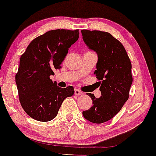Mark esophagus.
<instances>
[{"label": "esophagus", "mask_w": 156, "mask_h": 156, "mask_svg": "<svg viewBox=\"0 0 156 156\" xmlns=\"http://www.w3.org/2000/svg\"><path fill=\"white\" fill-rule=\"evenodd\" d=\"M75 95H83V92L81 90H78V89H75Z\"/></svg>", "instance_id": "1"}]
</instances>
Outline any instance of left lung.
<instances>
[{
	"mask_svg": "<svg viewBox=\"0 0 156 156\" xmlns=\"http://www.w3.org/2000/svg\"><path fill=\"white\" fill-rule=\"evenodd\" d=\"M87 47L96 52L98 62L94 74L100 83L101 96L92 100L91 108L82 112L83 118L95 124H101L114 117L129 98L133 83L132 64L124 46L107 32L81 30Z\"/></svg>",
	"mask_w": 156,
	"mask_h": 156,
	"instance_id": "obj_1",
	"label": "left lung"
}]
</instances>
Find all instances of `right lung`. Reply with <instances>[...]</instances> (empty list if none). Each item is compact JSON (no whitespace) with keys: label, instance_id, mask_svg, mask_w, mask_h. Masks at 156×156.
<instances>
[{"label":"right lung","instance_id":"right-lung-1","mask_svg":"<svg viewBox=\"0 0 156 156\" xmlns=\"http://www.w3.org/2000/svg\"><path fill=\"white\" fill-rule=\"evenodd\" d=\"M78 37V30L48 31L32 41L20 57L15 82L20 104L32 119L51 121L64 99L74 94L73 87L61 88L49 76L61 68L69 48Z\"/></svg>","mask_w":156,"mask_h":156}]
</instances>
